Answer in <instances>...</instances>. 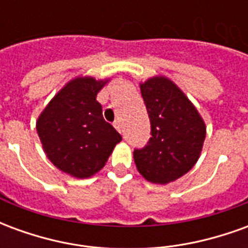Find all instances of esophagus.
<instances>
[{"instance_id": "obj_1", "label": "esophagus", "mask_w": 248, "mask_h": 248, "mask_svg": "<svg viewBox=\"0 0 248 248\" xmlns=\"http://www.w3.org/2000/svg\"><path fill=\"white\" fill-rule=\"evenodd\" d=\"M114 127L118 130L119 133H122V124H121L119 121H115V122H114Z\"/></svg>"}]
</instances>
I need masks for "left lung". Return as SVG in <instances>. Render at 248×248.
<instances>
[{"label": "left lung", "instance_id": "1", "mask_svg": "<svg viewBox=\"0 0 248 248\" xmlns=\"http://www.w3.org/2000/svg\"><path fill=\"white\" fill-rule=\"evenodd\" d=\"M151 124V138L134 162L146 181L167 185L183 177L197 163L206 138V124L186 94L167 77L140 83Z\"/></svg>", "mask_w": 248, "mask_h": 248}]
</instances>
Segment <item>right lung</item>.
Here are the masks:
<instances>
[{
    "instance_id": "add662e5",
    "label": "right lung",
    "mask_w": 248,
    "mask_h": 248,
    "mask_svg": "<svg viewBox=\"0 0 248 248\" xmlns=\"http://www.w3.org/2000/svg\"><path fill=\"white\" fill-rule=\"evenodd\" d=\"M108 79L77 77L53 97L37 119V133L49 161L71 177L102 170L122 137L103 119L97 94Z\"/></svg>"
}]
</instances>
